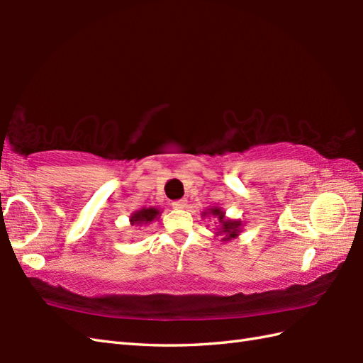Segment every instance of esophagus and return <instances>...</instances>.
<instances>
[{
	"label": "esophagus",
	"instance_id": "obj_1",
	"mask_svg": "<svg viewBox=\"0 0 363 363\" xmlns=\"http://www.w3.org/2000/svg\"><path fill=\"white\" fill-rule=\"evenodd\" d=\"M172 206L174 207V209H179V211L186 209V207H187V199H177V201L172 203Z\"/></svg>",
	"mask_w": 363,
	"mask_h": 363
}]
</instances>
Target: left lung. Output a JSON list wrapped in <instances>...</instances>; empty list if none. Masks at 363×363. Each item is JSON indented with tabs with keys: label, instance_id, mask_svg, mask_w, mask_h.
Segmentation results:
<instances>
[{
	"label": "left lung",
	"instance_id": "8db88e82",
	"mask_svg": "<svg viewBox=\"0 0 363 363\" xmlns=\"http://www.w3.org/2000/svg\"><path fill=\"white\" fill-rule=\"evenodd\" d=\"M212 215V217L218 218L220 221V229H218V234L217 235H225L221 238V240H230V238H235L238 234H240L242 230V221L238 220H229L225 217V212H223L221 209H218V207H212V209H209V212H203V215Z\"/></svg>",
	"mask_w": 363,
	"mask_h": 363
}]
</instances>
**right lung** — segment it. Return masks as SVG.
Masks as SVG:
<instances>
[{
  "label": "right lung",
  "mask_w": 363,
  "mask_h": 363,
  "mask_svg": "<svg viewBox=\"0 0 363 363\" xmlns=\"http://www.w3.org/2000/svg\"><path fill=\"white\" fill-rule=\"evenodd\" d=\"M159 213H160V211L157 209V207H148V209H146V207H143V209L137 211V212H134L133 215H130L129 221H130V225H133V226L134 225L135 226L148 225V223L154 221V220L159 217Z\"/></svg>",
  "instance_id": "right-lung-1"
}]
</instances>
